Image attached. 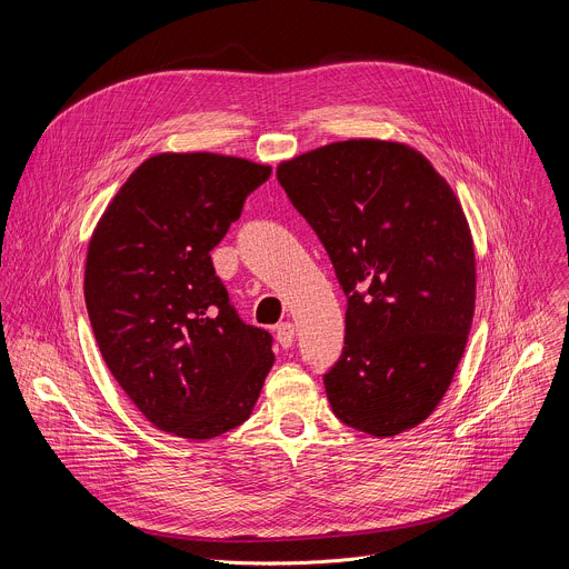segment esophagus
Returning a JSON list of instances; mask_svg holds the SVG:
<instances>
[{
    "mask_svg": "<svg viewBox=\"0 0 569 569\" xmlns=\"http://www.w3.org/2000/svg\"><path fill=\"white\" fill-rule=\"evenodd\" d=\"M277 342L283 347V349H290L292 342H295V327L290 321H281L277 327Z\"/></svg>",
    "mask_w": 569,
    "mask_h": 569,
    "instance_id": "obj_1",
    "label": "esophagus"
}]
</instances>
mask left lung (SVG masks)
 Here are the masks:
<instances>
[{
    "instance_id": "8db88e82",
    "label": "left lung",
    "mask_w": 569,
    "mask_h": 569,
    "mask_svg": "<svg viewBox=\"0 0 569 569\" xmlns=\"http://www.w3.org/2000/svg\"><path fill=\"white\" fill-rule=\"evenodd\" d=\"M347 295L345 347L323 373L333 415L371 437L415 428L463 356L475 310L466 216L430 161L349 139L277 169Z\"/></svg>"
}]
</instances>
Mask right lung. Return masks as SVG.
I'll return each instance as SVG.
<instances>
[{
	"mask_svg": "<svg viewBox=\"0 0 569 569\" xmlns=\"http://www.w3.org/2000/svg\"><path fill=\"white\" fill-rule=\"evenodd\" d=\"M272 169L213 152L146 159L106 209L88 252L86 303L101 356L159 430L204 441L248 421L274 362L211 250Z\"/></svg>",
	"mask_w": 569,
	"mask_h": 569,
	"instance_id": "1",
	"label": "right lung"
}]
</instances>
